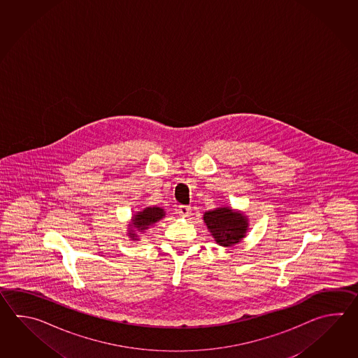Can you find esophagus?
<instances>
[{"mask_svg":"<svg viewBox=\"0 0 358 358\" xmlns=\"http://www.w3.org/2000/svg\"><path fill=\"white\" fill-rule=\"evenodd\" d=\"M190 210H192V208H190V206H179V208H178V213H179L180 216H182V217H188L190 213H192Z\"/></svg>","mask_w":358,"mask_h":358,"instance_id":"esophagus-1","label":"esophagus"}]
</instances>
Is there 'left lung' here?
Wrapping results in <instances>:
<instances>
[{"mask_svg": "<svg viewBox=\"0 0 358 358\" xmlns=\"http://www.w3.org/2000/svg\"><path fill=\"white\" fill-rule=\"evenodd\" d=\"M203 220L208 230L213 233L216 243L224 247L238 243L245 236L248 228L243 215L234 213L228 207H221L206 213Z\"/></svg>", "mask_w": 358, "mask_h": 358, "instance_id": "obj_1", "label": "left lung"}]
</instances>
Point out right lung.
<instances>
[{"label":"right lung","instance_id":"add662e5","mask_svg":"<svg viewBox=\"0 0 358 358\" xmlns=\"http://www.w3.org/2000/svg\"><path fill=\"white\" fill-rule=\"evenodd\" d=\"M164 210L160 207H147L142 213H138V215H134V219H133V227L137 228L139 231L145 230L150 225L155 224L156 221L160 220L164 216ZM131 234L129 233L131 238H134L136 233L133 230Z\"/></svg>","mask_w":358,"mask_h":358}]
</instances>
